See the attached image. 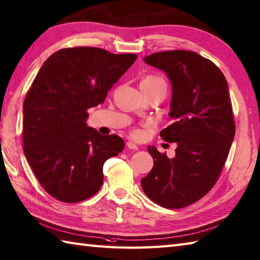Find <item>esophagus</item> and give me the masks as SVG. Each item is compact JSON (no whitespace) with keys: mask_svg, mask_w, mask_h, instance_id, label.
<instances>
[{"mask_svg":"<svg viewBox=\"0 0 260 260\" xmlns=\"http://www.w3.org/2000/svg\"><path fill=\"white\" fill-rule=\"evenodd\" d=\"M126 146L128 147V149H131V150H137V145L134 143V142H132V141H128L126 143Z\"/></svg>","mask_w":260,"mask_h":260,"instance_id":"1","label":"esophagus"}]
</instances>
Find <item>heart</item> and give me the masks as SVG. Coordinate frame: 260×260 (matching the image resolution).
<instances>
[{
  "label": "heart",
  "mask_w": 260,
  "mask_h": 260,
  "mask_svg": "<svg viewBox=\"0 0 260 260\" xmlns=\"http://www.w3.org/2000/svg\"><path fill=\"white\" fill-rule=\"evenodd\" d=\"M160 84L166 85L165 80L162 79L161 76L154 75V74L146 75L145 78L142 80V82H141V85H144V86H153V85H160ZM134 134L135 135H139L140 132L139 131H134Z\"/></svg>",
  "instance_id": "1"
}]
</instances>
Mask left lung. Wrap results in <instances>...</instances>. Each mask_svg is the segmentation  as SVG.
Instances as JSON below:
<instances>
[{"instance_id":"8db88e82","label":"left lung","mask_w":260,"mask_h":260,"mask_svg":"<svg viewBox=\"0 0 260 260\" xmlns=\"http://www.w3.org/2000/svg\"><path fill=\"white\" fill-rule=\"evenodd\" d=\"M144 60L171 81L172 124L160 136L177 149L169 159L147 146L154 166L141 185L155 204L182 208L214 187L228 159L236 134L228 82L212 60L191 50L159 52Z\"/></svg>"}]
</instances>
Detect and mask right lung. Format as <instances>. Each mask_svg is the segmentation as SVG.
Returning a JSON list of instances; mask_svg holds the SVG:
<instances>
[{
  "label": "right lung",
  "instance_id": "obj_1",
  "mask_svg": "<svg viewBox=\"0 0 260 260\" xmlns=\"http://www.w3.org/2000/svg\"><path fill=\"white\" fill-rule=\"evenodd\" d=\"M136 54L96 47L59 49L43 64L23 101L25 157L44 189L57 201L79 203L103 186L107 159L123 151L117 135L86 126L88 109L103 104Z\"/></svg>",
  "mask_w": 260,
  "mask_h": 260
}]
</instances>
